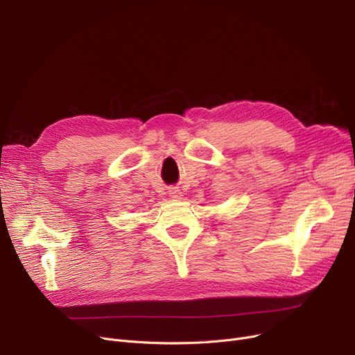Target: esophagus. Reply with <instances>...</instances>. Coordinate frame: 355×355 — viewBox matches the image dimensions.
Wrapping results in <instances>:
<instances>
[{
  "label": "esophagus",
  "instance_id": "34e87169",
  "mask_svg": "<svg viewBox=\"0 0 355 355\" xmlns=\"http://www.w3.org/2000/svg\"><path fill=\"white\" fill-rule=\"evenodd\" d=\"M168 194H170L171 198H175V200H180L182 197V193L178 187H171L170 191H168Z\"/></svg>",
  "mask_w": 355,
  "mask_h": 355
}]
</instances>
